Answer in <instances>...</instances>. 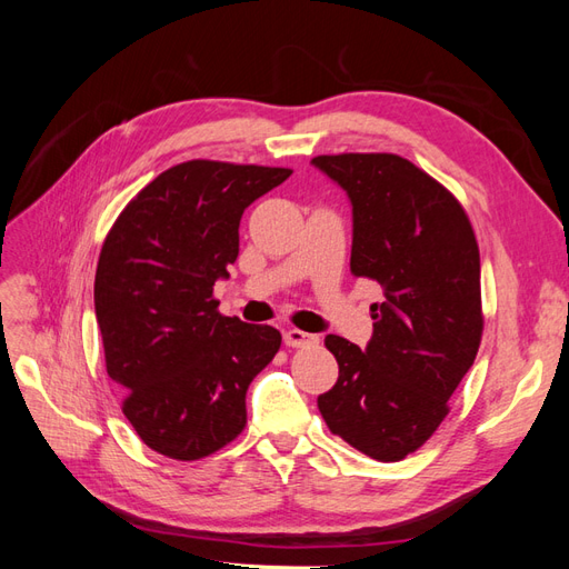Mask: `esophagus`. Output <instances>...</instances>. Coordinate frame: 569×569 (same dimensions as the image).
Here are the masks:
<instances>
[{
    "label": "esophagus",
    "mask_w": 569,
    "mask_h": 569,
    "mask_svg": "<svg viewBox=\"0 0 569 569\" xmlns=\"http://www.w3.org/2000/svg\"><path fill=\"white\" fill-rule=\"evenodd\" d=\"M284 343L291 349H303V347H313V343H318V337L308 335L303 330H287L284 332Z\"/></svg>",
    "instance_id": "1"
}]
</instances>
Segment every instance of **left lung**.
Listing matches in <instances>:
<instances>
[{"label": "left lung", "instance_id": "obj_1", "mask_svg": "<svg viewBox=\"0 0 569 569\" xmlns=\"http://www.w3.org/2000/svg\"><path fill=\"white\" fill-rule=\"evenodd\" d=\"M313 163L353 206L351 272L385 291L366 351L325 337L337 385L318 396L330 427L360 453L396 462L437 432L475 363L481 316L479 247L462 203L396 153H325Z\"/></svg>", "mask_w": 569, "mask_h": 569}]
</instances>
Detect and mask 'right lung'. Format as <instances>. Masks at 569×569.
I'll list each match as a JSON object with an SVG mask.
<instances>
[{"mask_svg":"<svg viewBox=\"0 0 569 569\" xmlns=\"http://www.w3.org/2000/svg\"><path fill=\"white\" fill-rule=\"evenodd\" d=\"M289 168L194 159L126 206L99 253L94 311L120 408L151 451L199 460L247 427V389L282 335L218 313L249 203Z\"/></svg>","mask_w":569,"mask_h":569,"instance_id":"obj_1","label":"right lung"}]
</instances>
